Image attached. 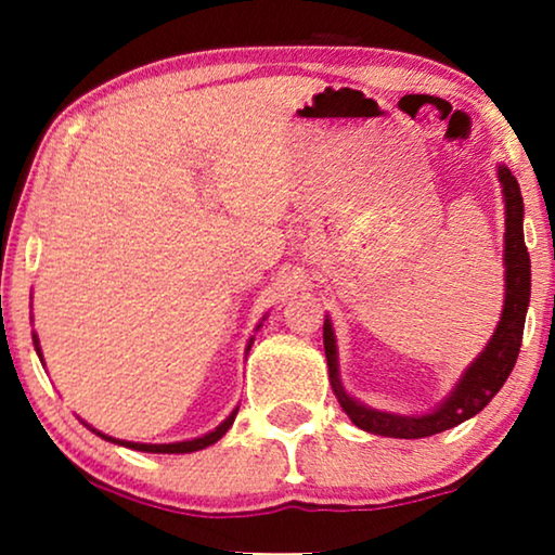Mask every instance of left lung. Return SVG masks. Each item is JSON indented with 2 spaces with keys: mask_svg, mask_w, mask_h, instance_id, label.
<instances>
[{
  "mask_svg": "<svg viewBox=\"0 0 555 555\" xmlns=\"http://www.w3.org/2000/svg\"><path fill=\"white\" fill-rule=\"evenodd\" d=\"M500 184H503L505 196V306L503 318L495 336L480 353L473 366L465 371L457 389L452 397L437 406L431 414L422 416H397L376 412L359 404V401L348 397L344 386L338 382V359H336V340H333L331 321L323 323V346L325 359H328L331 384L333 391L344 406V412L351 416L356 427L371 431V435L382 437H397V439H420L431 437L439 431L452 429L462 424L469 416L482 412L490 404V399L503 389V384L511 376V371L518 361L520 344H522V328H526V313L530 300V257L526 240H522V196L518 179L513 177L511 169L500 166L498 169Z\"/></svg>",
  "mask_w": 555,
  "mask_h": 555,
  "instance_id": "left-lung-1",
  "label": "left lung"
}]
</instances>
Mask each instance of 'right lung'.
I'll list each match as a JSON object with an SVG mask.
<instances>
[{
    "instance_id": "add662e5",
    "label": "right lung",
    "mask_w": 555,
    "mask_h": 555,
    "mask_svg": "<svg viewBox=\"0 0 555 555\" xmlns=\"http://www.w3.org/2000/svg\"><path fill=\"white\" fill-rule=\"evenodd\" d=\"M33 338H35V344H37V336H33ZM37 353H40V346H37ZM234 414H237V412H232L230 416H227V420H224L222 424H219V427H217L215 431H209V435H204V437H199V439H189V442H177V444H139V442H124V439H113V437H105V435H101V431H95V435H101V437H105V439H111V442H116V444L131 447V450H139V452L184 454V452H196V450H204V447L215 444L217 439H222L224 431L232 427V422H234Z\"/></svg>"
}]
</instances>
